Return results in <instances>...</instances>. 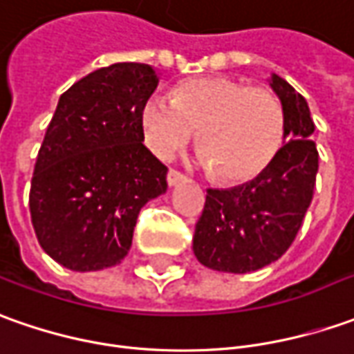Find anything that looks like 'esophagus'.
<instances>
[{
  "mask_svg": "<svg viewBox=\"0 0 354 354\" xmlns=\"http://www.w3.org/2000/svg\"><path fill=\"white\" fill-rule=\"evenodd\" d=\"M187 179L181 171H177V169H169L167 171V183H169V187H175V185H179Z\"/></svg>",
  "mask_w": 354,
  "mask_h": 354,
  "instance_id": "1",
  "label": "esophagus"
}]
</instances>
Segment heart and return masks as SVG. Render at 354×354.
Listing matches in <instances>:
<instances>
[{
	"mask_svg": "<svg viewBox=\"0 0 354 354\" xmlns=\"http://www.w3.org/2000/svg\"><path fill=\"white\" fill-rule=\"evenodd\" d=\"M148 148L167 160L198 130L201 160L220 181L243 183L259 177L284 142L281 101L263 87L208 75L183 82L173 99L149 97L142 111Z\"/></svg>",
	"mask_w": 354,
	"mask_h": 354,
	"instance_id": "1",
	"label": "heart"
}]
</instances>
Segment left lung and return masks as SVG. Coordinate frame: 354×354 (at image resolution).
<instances>
[{
	"instance_id": "left-lung-1",
	"label": "left lung",
	"mask_w": 354,
	"mask_h": 354,
	"mask_svg": "<svg viewBox=\"0 0 354 354\" xmlns=\"http://www.w3.org/2000/svg\"><path fill=\"white\" fill-rule=\"evenodd\" d=\"M271 87L284 111L286 144L253 181L208 189L194 226V255L214 271L243 274L281 259L314 196L319 156L308 103L277 73L271 75Z\"/></svg>"
}]
</instances>
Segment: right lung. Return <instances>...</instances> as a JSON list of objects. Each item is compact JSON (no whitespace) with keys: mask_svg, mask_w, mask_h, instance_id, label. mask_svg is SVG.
<instances>
[{"mask_svg":"<svg viewBox=\"0 0 354 354\" xmlns=\"http://www.w3.org/2000/svg\"><path fill=\"white\" fill-rule=\"evenodd\" d=\"M156 87L151 66L120 62L60 95L28 206L40 248L66 269L118 265L142 206L167 191V167L142 144V111Z\"/></svg>","mask_w":354,"mask_h":354,"instance_id":"add662e5","label":"right lung"}]
</instances>
